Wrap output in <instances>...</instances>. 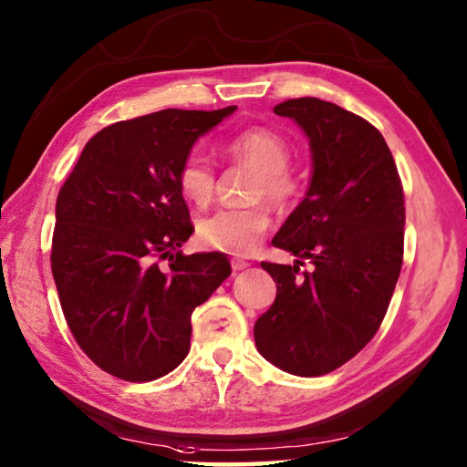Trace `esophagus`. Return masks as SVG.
<instances>
[{"mask_svg":"<svg viewBox=\"0 0 467 467\" xmlns=\"http://www.w3.org/2000/svg\"><path fill=\"white\" fill-rule=\"evenodd\" d=\"M231 265H233V271H243V269H247L251 263L249 261H243V259H233Z\"/></svg>","mask_w":467,"mask_h":467,"instance_id":"34e87169","label":"esophagus"}]
</instances>
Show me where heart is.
Returning <instances> with one entry per match:
<instances>
[{
  "instance_id": "b5f03b06",
  "label": "heart",
  "mask_w": 467,
  "mask_h": 467,
  "mask_svg": "<svg viewBox=\"0 0 467 467\" xmlns=\"http://www.w3.org/2000/svg\"><path fill=\"white\" fill-rule=\"evenodd\" d=\"M224 150L233 159L257 169L249 192L251 200L265 196L271 204L285 208L300 196V177L287 169L292 149L277 132L263 129V126L241 130L226 142ZM177 185L193 204L206 206L214 193V169L204 157H185L177 171ZM269 224L271 214L263 204L223 208L200 220L198 239L206 247L228 253V255H249L257 249Z\"/></svg>"
}]
</instances>
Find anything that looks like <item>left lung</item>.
<instances>
[{"instance_id": "8db88e82", "label": "left lung", "mask_w": 467, "mask_h": 467, "mask_svg": "<svg viewBox=\"0 0 467 467\" xmlns=\"http://www.w3.org/2000/svg\"><path fill=\"white\" fill-rule=\"evenodd\" d=\"M310 140L312 177L274 247L294 265L263 261L275 302L255 322L259 353L287 374H328L366 347L386 317L402 269L404 192L376 126L318 98L274 108ZM304 260L312 272L299 274Z\"/></svg>"}]
</instances>
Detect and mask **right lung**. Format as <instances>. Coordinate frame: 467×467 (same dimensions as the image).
I'll use <instances>...</instances> for the list:
<instances>
[{
    "label": "right lung",
    "mask_w": 467,
    "mask_h": 467,
    "mask_svg": "<svg viewBox=\"0 0 467 467\" xmlns=\"http://www.w3.org/2000/svg\"><path fill=\"white\" fill-rule=\"evenodd\" d=\"M223 109H161L91 137L57 198L50 267L75 341L108 374L150 381L190 353L192 312L231 275L223 253L177 251L193 226L177 185Z\"/></svg>",
    "instance_id": "right-lung-1"
}]
</instances>
